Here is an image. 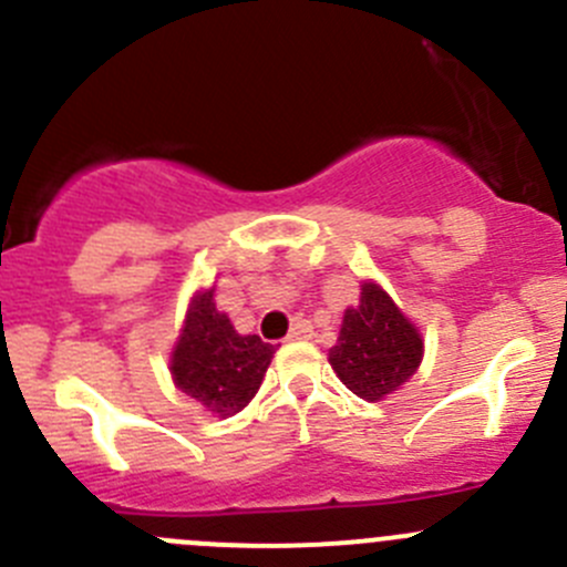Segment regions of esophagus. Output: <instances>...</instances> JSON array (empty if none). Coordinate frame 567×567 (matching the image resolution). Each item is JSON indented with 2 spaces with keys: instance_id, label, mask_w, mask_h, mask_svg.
<instances>
[{
  "instance_id": "obj_1",
  "label": "esophagus",
  "mask_w": 567,
  "mask_h": 567,
  "mask_svg": "<svg viewBox=\"0 0 567 567\" xmlns=\"http://www.w3.org/2000/svg\"><path fill=\"white\" fill-rule=\"evenodd\" d=\"M310 337H312V323H310V320H296L293 329H290V334L285 337V340L293 342V340H310Z\"/></svg>"
}]
</instances>
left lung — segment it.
I'll list each match as a JSON object with an SVG mask.
<instances>
[{
  "instance_id": "1",
  "label": "left lung",
  "mask_w": 567,
  "mask_h": 567,
  "mask_svg": "<svg viewBox=\"0 0 567 567\" xmlns=\"http://www.w3.org/2000/svg\"><path fill=\"white\" fill-rule=\"evenodd\" d=\"M425 340L394 299L373 279L362 282L357 307L342 316L329 364L357 398L379 403L420 370Z\"/></svg>"
}]
</instances>
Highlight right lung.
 <instances>
[{
	"label": "right lung",
	"instance_id": "add662e5",
	"mask_svg": "<svg viewBox=\"0 0 567 567\" xmlns=\"http://www.w3.org/2000/svg\"><path fill=\"white\" fill-rule=\"evenodd\" d=\"M214 290H197L177 334L169 373L175 386L219 420L247 409L262 384L277 348L257 334H238L225 312L216 310Z\"/></svg>",
	"mask_w": 567,
	"mask_h": 567
}]
</instances>
